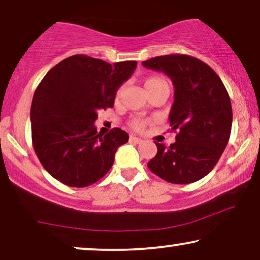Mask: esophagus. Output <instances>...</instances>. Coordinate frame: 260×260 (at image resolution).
<instances>
[{"instance_id":"esophagus-1","label":"esophagus","mask_w":260,"mask_h":260,"mask_svg":"<svg viewBox=\"0 0 260 260\" xmlns=\"http://www.w3.org/2000/svg\"><path fill=\"white\" fill-rule=\"evenodd\" d=\"M130 142H133V143H141L142 140L140 137H136V136H130Z\"/></svg>"}]
</instances>
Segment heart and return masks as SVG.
Segmentation results:
<instances>
[{
    "mask_svg": "<svg viewBox=\"0 0 260 260\" xmlns=\"http://www.w3.org/2000/svg\"><path fill=\"white\" fill-rule=\"evenodd\" d=\"M143 84H144V88H145V91H147L148 95L152 93V92L159 90V88H163V87L169 88V85H168V83H167V80L158 76H151V77L145 78ZM122 92H123V87H119L118 90H117V92H116L117 101H118V99L120 98V95H122ZM129 125L135 130H142L144 127V123L141 122V120H138V119H131L129 122Z\"/></svg>",
    "mask_w": 260,
    "mask_h": 260,
    "instance_id": "obj_1",
    "label": "heart"
}]
</instances>
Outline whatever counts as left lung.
Masks as SVG:
<instances>
[{
	"instance_id": "8db88e82",
	"label": "left lung",
	"mask_w": 260,
	"mask_h": 260,
	"mask_svg": "<svg viewBox=\"0 0 260 260\" xmlns=\"http://www.w3.org/2000/svg\"><path fill=\"white\" fill-rule=\"evenodd\" d=\"M142 65L166 73L175 88L169 120L176 142L169 148L155 142L157 154L148 168L170 183L199 181L214 168L229 143L233 117L229 92L218 74L194 56H155Z\"/></svg>"
}]
</instances>
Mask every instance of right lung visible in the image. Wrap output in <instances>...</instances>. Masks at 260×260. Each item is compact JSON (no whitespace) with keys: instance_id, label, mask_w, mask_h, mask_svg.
Instances as JSON below:
<instances>
[{"instance_id":"right-lung-1","label":"right lung","mask_w":260,"mask_h":260,"mask_svg":"<svg viewBox=\"0 0 260 260\" xmlns=\"http://www.w3.org/2000/svg\"><path fill=\"white\" fill-rule=\"evenodd\" d=\"M136 61L111 63L72 55L55 65L35 90L30 108L31 141L44 168L60 182L83 188L111 169L129 135L119 127L97 133L99 110L112 108L120 85Z\"/></svg>"}]
</instances>
